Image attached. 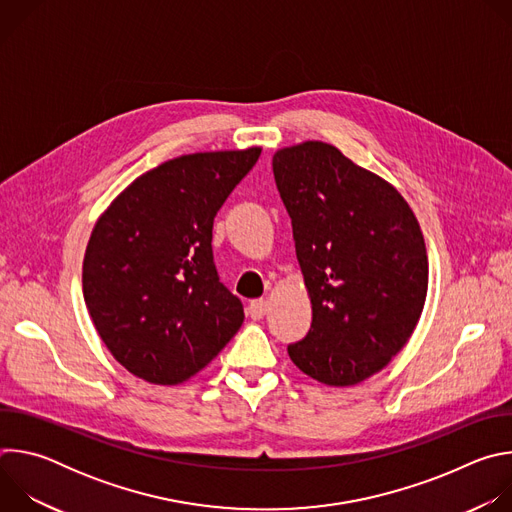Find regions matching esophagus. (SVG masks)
I'll return each mask as SVG.
<instances>
[{"label": "esophagus", "mask_w": 512, "mask_h": 512, "mask_svg": "<svg viewBox=\"0 0 512 512\" xmlns=\"http://www.w3.org/2000/svg\"><path fill=\"white\" fill-rule=\"evenodd\" d=\"M265 312H267V302L265 300H253L247 308V316L251 320H261L265 316Z\"/></svg>", "instance_id": "34e87169"}]
</instances>
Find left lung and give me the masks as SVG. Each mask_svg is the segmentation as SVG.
Wrapping results in <instances>:
<instances>
[{
	"label": "left lung",
	"instance_id": "obj_1",
	"mask_svg": "<svg viewBox=\"0 0 512 512\" xmlns=\"http://www.w3.org/2000/svg\"><path fill=\"white\" fill-rule=\"evenodd\" d=\"M273 176L312 298L310 332L289 358L324 385H356L387 367L419 322V223L389 182L322 141L279 150Z\"/></svg>",
	"mask_w": 512,
	"mask_h": 512
}]
</instances>
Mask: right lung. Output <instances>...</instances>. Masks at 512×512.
<instances>
[{
    "label": "right lung",
    "instance_id": "obj_1",
    "mask_svg": "<svg viewBox=\"0 0 512 512\" xmlns=\"http://www.w3.org/2000/svg\"><path fill=\"white\" fill-rule=\"evenodd\" d=\"M261 148L170 160L139 176L101 214L87 245L83 294L117 362L178 385L221 352L245 314L212 257L214 216Z\"/></svg>",
    "mask_w": 512,
    "mask_h": 512
}]
</instances>
